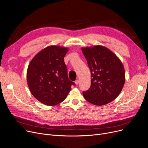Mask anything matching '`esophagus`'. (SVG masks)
Returning a JSON list of instances; mask_svg holds the SVG:
<instances>
[{
	"instance_id": "34e87169",
	"label": "esophagus",
	"mask_w": 148,
	"mask_h": 148,
	"mask_svg": "<svg viewBox=\"0 0 148 148\" xmlns=\"http://www.w3.org/2000/svg\"><path fill=\"white\" fill-rule=\"evenodd\" d=\"M75 84L77 86L78 84H79V80L78 79H77V80H76L75 81Z\"/></svg>"
}]
</instances>
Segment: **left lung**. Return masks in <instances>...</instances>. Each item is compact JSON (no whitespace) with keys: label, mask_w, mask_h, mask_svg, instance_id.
Listing matches in <instances>:
<instances>
[{"label":"left lung","mask_w":148,"mask_h":148,"mask_svg":"<svg viewBox=\"0 0 148 148\" xmlns=\"http://www.w3.org/2000/svg\"><path fill=\"white\" fill-rule=\"evenodd\" d=\"M81 50L91 72V86L83 92L88 102L108 104L119 95L125 82L123 65L115 53L102 45L82 47Z\"/></svg>","instance_id":"left-lung-1"}]
</instances>
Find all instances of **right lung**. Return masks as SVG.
Listing matches in <instances>:
<instances>
[{"label": "right lung", "mask_w": 148, "mask_h": 148, "mask_svg": "<svg viewBox=\"0 0 148 148\" xmlns=\"http://www.w3.org/2000/svg\"><path fill=\"white\" fill-rule=\"evenodd\" d=\"M67 47L50 45L34 56L27 72V84L33 97L47 106L62 102L75 85L69 80L64 58Z\"/></svg>", "instance_id": "1"}]
</instances>
